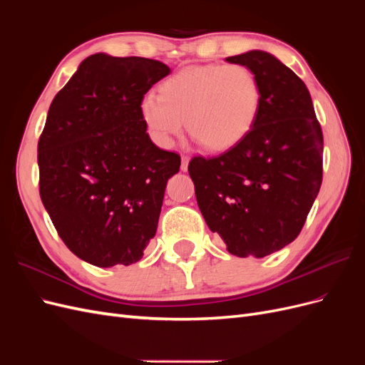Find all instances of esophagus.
<instances>
[{
    "label": "esophagus",
    "mask_w": 365,
    "mask_h": 365,
    "mask_svg": "<svg viewBox=\"0 0 365 365\" xmlns=\"http://www.w3.org/2000/svg\"><path fill=\"white\" fill-rule=\"evenodd\" d=\"M189 161H190L189 157H185V155L181 157V170L182 172H187V169H189Z\"/></svg>",
    "instance_id": "34e87169"
}]
</instances>
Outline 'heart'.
I'll use <instances>...</instances> for the list:
<instances>
[{"mask_svg":"<svg viewBox=\"0 0 365 365\" xmlns=\"http://www.w3.org/2000/svg\"><path fill=\"white\" fill-rule=\"evenodd\" d=\"M260 109V86L244 65L208 63L168 77L160 96L141 98L140 115L152 140L172 148L189 128L210 150H227L244 140Z\"/></svg>","mask_w":365,"mask_h":365,"instance_id":"b5f03b06","label":"heart"}]
</instances>
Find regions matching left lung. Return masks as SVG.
<instances>
[{
	"instance_id": "8db88e82",
	"label": "left lung",
	"mask_w": 365,
	"mask_h": 365,
	"mask_svg": "<svg viewBox=\"0 0 365 365\" xmlns=\"http://www.w3.org/2000/svg\"><path fill=\"white\" fill-rule=\"evenodd\" d=\"M250 68L260 109L248 135L189 173L208 228L237 257H264L300 235L323 181V132L304 82L274 54L225 59Z\"/></svg>"
}]
</instances>
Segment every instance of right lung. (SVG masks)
Returning <instances> with one entry per match:
<instances>
[{"label":"right lung","mask_w":365,"mask_h":365,"mask_svg":"<svg viewBox=\"0 0 365 365\" xmlns=\"http://www.w3.org/2000/svg\"><path fill=\"white\" fill-rule=\"evenodd\" d=\"M170 68L96 53L53 98L38 143L39 193L63 244L101 268L135 263L155 236L178 153L153 145L141 98Z\"/></svg>","instance_id":"right-lung-1"}]
</instances>
